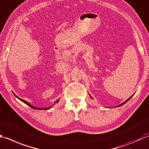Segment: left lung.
<instances>
[{
  "mask_svg": "<svg viewBox=\"0 0 149 149\" xmlns=\"http://www.w3.org/2000/svg\"><path fill=\"white\" fill-rule=\"evenodd\" d=\"M132 95V96H130V98H129V99H127V100H126V101H125V102H123V103H122V104H120V105H118V106H117V107H120V106H121V105H123V104H125V103H126V102H127V101H129V100H130V98H132V97L133 96V95ZM90 96H91V95H90ZM91 98H93L91 96Z\"/></svg>",
  "mask_w": 149,
  "mask_h": 149,
  "instance_id": "1",
  "label": "left lung"
}]
</instances>
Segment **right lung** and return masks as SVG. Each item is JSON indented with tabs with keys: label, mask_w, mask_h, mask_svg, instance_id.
<instances>
[{
	"label": "right lung",
	"mask_w": 149,
	"mask_h": 149,
	"mask_svg": "<svg viewBox=\"0 0 149 149\" xmlns=\"http://www.w3.org/2000/svg\"><path fill=\"white\" fill-rule=\"evenodd\" d=\"M14 94V93H13ZM14 95H15V94H14ZM15 96H16L17 97V98H19L20 100H21V101H22V102H24V104H26V105H28V106H29V107H31V108H33V109H37V110H47V109H49V108H51V107H48V108H42V109H41V108H37V107H33V106H32L31 105H30L29 104V103H28V102H27L26 101H25V100H22V99H21V98H19V97H18V96H17L16 95H15ZM58 100H59V99L58 100H56V101H55V102H54V104H56V103H58Z\"/></svg>",
	"instance_id": "obj_1"
}]
</instances>
